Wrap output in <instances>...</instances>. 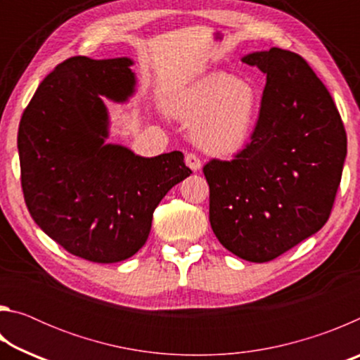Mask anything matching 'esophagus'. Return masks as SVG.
<instances>
[{"instance_id": "esophagus-1", "label": "esophagus", "mask_w": 360, "mask_h": 360, "mask_svg": "<svg viewBox=\"0 0 360 360\" xmlns=\"http://www.w3.org/2000/svg\"><path fill=\"white\" fill-rule=\"evenodd\" d=\"M186 165L192 169V172H198L200 168H202V162H200V158L197 154H193V152H188L186 154Z\"/></svg>"}]
</instances>
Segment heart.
I'll return each mask as SVG.
<instances>
[{
  "mask_svg": "<svg viewBox=\"0 0 360 360\" xmlns=\"http://www.w3.org/2000/svg\"><path fill=\"white\" fill-rule=\"evenodd\" d=\"M260 100L254 85L230 75H211L173 105V112L193 125V136L217 155L240 152L252 135Z\"/></svg>",
  "mask_w": 360,
  "mask_h": 360,
  "instance_id": "b5f03b06",
  "label": "heart"
}]
</instances>
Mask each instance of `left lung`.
Masks as SVG:
<instances>
[{"label": "left lung", "instance_id": "8db88e82", "mask_svg": "<svg viewBox=\"0 0 360 360\" xmlns=\"http://www.w3.org/2000/svg\"><path fill=\"white\" fill-rule=\"evenodd\" d=\"M243 63L266 75L251 141L231 160L203 167L210 222L221 245L268 262L330 217L346 157L343 120L321 79L298 53L271 47Z\"/></svg>", "mask_w": 360, "mask_h": 360}]
</instances>
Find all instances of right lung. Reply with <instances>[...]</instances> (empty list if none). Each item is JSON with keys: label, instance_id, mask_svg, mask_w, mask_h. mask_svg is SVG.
I'll return each instance as SVG.
<instances>
[{"label": "right lung", "instance_id": "right-lung-1", "mask_svg": "<svg viewBox=\"0 0 360 360\" xmlns=\"http://www.w3.org/2000/svg\"><path fill=\"white\" fill-rule=\"evenodd\" d=\"M130 65V58L65 60L39 84L17 135L33 221L65 251L96 264L136 254L157 205L192 173L179 150L146 158L105 144L100 96L125 101L133 94Z\"/></svg>", "mask_w": 360, "mask_h": 360}]
</instances>
